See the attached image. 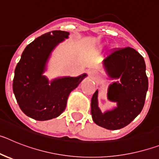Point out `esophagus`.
<instances>
[{
    "instance_id": "obj_1",
    "label": "esophagus",
    "mask_w": 159,
    "mask_h": 159,
    "mask_svg": "<svg viewBox=\"0 0 159 159\" xmlns=\"http://www.w3.org/2000/svg\"><path fill=\"white\" fill-rule=\"evenodd\" d=\"M90 75H91V77H92V78H94V77H95L97 75V71H95V70H91L89 72Z\"/></svg>"
}]
</instances>
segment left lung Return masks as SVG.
Instances as JSON below:
<instances>
[{
  "instance_id": "1",
  "label": "left lung",
  "mask_w": 159,
  "mask_h": 159,
  "mask_svg": "<svg viewBox=\"0 0 159 159\" xmlns=\"http://www.w3.org/2000/svg\"><path fill=\"white\" fill-rule=\"evenodd\" d=\"M111 79L120 78L108 88L107 98L117 102L113 110L102 113L98 107V90L92 98V119L107 130H119L131 123L143 110L148 90L144 59L134 48H119L103 61Z\"/></svg>"
}]
</instances>
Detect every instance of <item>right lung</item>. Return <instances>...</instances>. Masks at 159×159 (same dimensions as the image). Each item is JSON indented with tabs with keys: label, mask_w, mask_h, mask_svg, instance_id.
Listing matches in <instances>:
<instances>
[{
	"label": "right lung",
	"mask_w": 159,
	"mask_h": 159,
	"mask_svg": "<svg viewBox=\"0 0 159 159\" xmlns=\"http://www.w3.org/2000/svg\"><path fill=\"white\" fill-rule=\"evenodd\" d=\"M69 32L56 30L35 39L25 48L15 69L12 90L19 107L29 117L44 121L58 117L66 108L68 95L87 76L55 79L49 84L43 75L52 51L68 38Z\"/></svg>",
	"instance_id": "right-lung-1"
}]
</instances>
